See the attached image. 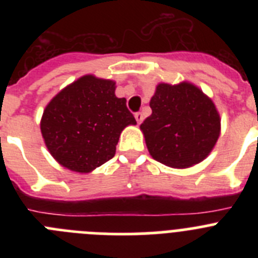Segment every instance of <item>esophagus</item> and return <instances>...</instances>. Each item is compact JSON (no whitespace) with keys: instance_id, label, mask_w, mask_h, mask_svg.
I'll use <instances>...</instances> for the list:
<instances>
[{"instance_id":"obj_1","label":"esophagus","mask_w":258,"mask_h":258,"mask_svg":"<svg viewBox=\"0 0 258 258\" xmlns=\"http://www.w3.org/2000/svg\"><path fill=\"white\" fill-rule=\"evenodd\" d=\"M134 117H136V120H137V122H138V124H141V122L143 121V115L141 112H137L136 115H134Z\"/></svg>"}]
</instances>
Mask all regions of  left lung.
I'll return each instance as SVG.
<instances>
[{"label": "left lung", "mask_w": 258, "mask_h": 258, "mask_svg": "<svg viewBox=\"0 0 258 258\" xmlns=\"http://www.w3.org/2000/svg\"><path fill=\"white\" fill-rule=\"evenodd\" d=\"M150 107L152 113L141 131L152 159L184 169L211 154L220 137L221 118L202 89L188 81L157 84Z\"/></svg>", "instance_id": "left-lung-1"}]
</instances>
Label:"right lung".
<instances>
[{
	"instance_id": "1",
	"label": "right lung",
	"mask_w": 258,
	"mask_h": 258,
	"mask_svg": "<svg viewBox=\"0 0 258 258\" xmlns=\"http://www.w3.org/2000/svg\"><path fill=\"white\" fill-rule=\"evenodd\" d=\"M115 90L113 80L85 75L61 89L45 107L41 134L61 166L89 173L112 159L121 132L137 124L126 99L116 97Z\"/></svg>"
}]
</instances>
